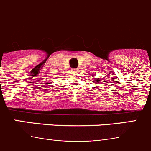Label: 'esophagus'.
<instances>
[{
    "label": "esophagus",
    "mask_w": 151,
    "mask_h": 151,
    "mask_svg": "<svg viewBox=\"0 0 151 151\" xmlns=\"http://www.w3.org/2000/svg\"><path fill=\"white\" fill-rule=\"evenodd\" d=\"M72 71H77V68H73Z\"/></svg>",
    "instance_id": "obj_1"
}]
</instances>
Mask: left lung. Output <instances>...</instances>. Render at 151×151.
I'll use <instances>...</instances> for the list:
<instances>
[{"instance_id": "1", "label": "left lung", "mask_w": 151, "mask_h": 151, "mask_svg": "<svg viewBox=\"0 0 151 151\" xmlns=\"http://www.w3.org/2000/svg\"><path fill=\"white\" fill-rule=\"evenodd\" d=\"M93 78H94V81L96 82V83H98V85H99V84H101V82H102V80H99V79H98V80H96L95 77H93Z\"/></svg>"}]
</instances>
